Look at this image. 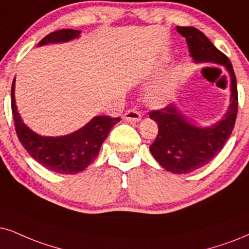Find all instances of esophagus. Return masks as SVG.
I'll return each mask as SVG.
<instances>
[{
    "mask_svg": "<svg viewBox=\"0 0 249 249\" xmlns=\"http://www.w3.org/2000/svg\"><path fill=\"white\" fill-rule=\"evenodd\" d=\"M124 119L130 122H139L141 119V115L138 110L135 109H128L124 114Z\"/></svg>",
    "mask_w": 249,
    "mask_h": 249,
    "instance_id": "34e87169",
    "label": "esophagus"
}]
</instances>
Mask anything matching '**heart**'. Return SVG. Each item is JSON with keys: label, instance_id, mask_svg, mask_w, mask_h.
Segmentation results:
<instances>
[{"label": "heart", "instance_id": "obj_1", "mask_svg": "<svg viewBox=\"0 0 249 249\" xmlns=\"http://www.w3.org/2000/svg\"><path fill=\"white\" fill-rule=\"evenodd\" d=\"M176 89H177V79L174 75H166L148 90L147 101L155 107L164 106L175 95Z\"/></svg>", "mask_w": 249, "mask_h": 249}]
</instances>
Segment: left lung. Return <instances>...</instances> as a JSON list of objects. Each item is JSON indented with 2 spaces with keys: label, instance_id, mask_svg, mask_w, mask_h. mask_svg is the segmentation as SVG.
I'll return each instance as SVG.
<instances>
[{
  "label": "left lung",
  "instance_id": "8db88e82",
  "mask_svg": "<svg viewBox=\"0 0 249 249\" xmlns=\"http://www.w3.org/2000/svg\"><path fill=\"white\" fill-rule=\"evenodd\" d=\"M186 39L190 54L195 63L223 65L231 79V103L221 121L209 127L191 123L176 105L153 110L149 117L157 123L159 133L149 150L154 159L172 174H190L208 164L222 149L232 133L238 112L237 79L228 56L219 52L201 31L195 27L177 26Z\"/></svg>",
  "mask_w": 249,
  "mask_h": 249
}]
</instances>
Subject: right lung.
<instances>
[{
    "instance_id": "right-lung-1",
    "label": "right lung",
    "mask_w": 249,
    "mask_h": 249,
    "mask_svg": "<svg viewBox=\"0 0 249 249\" xmlns=\"http://www.w3.org/2000/svg\"><path fill=\"white\" fill-rule=\"evenodd\" d=\"M78 30H58L49 33L37 43V47L48 43L68 42L80 36ZM15 79L11 86V109L18 139L27 153L41 165L63 175H73L92 164L99 155L103 141L112 126L121 118L95 116L85 126L73 133L62 137H43L31 130L21 121L15 101Z\"/></svg>"
}]
</instances>
